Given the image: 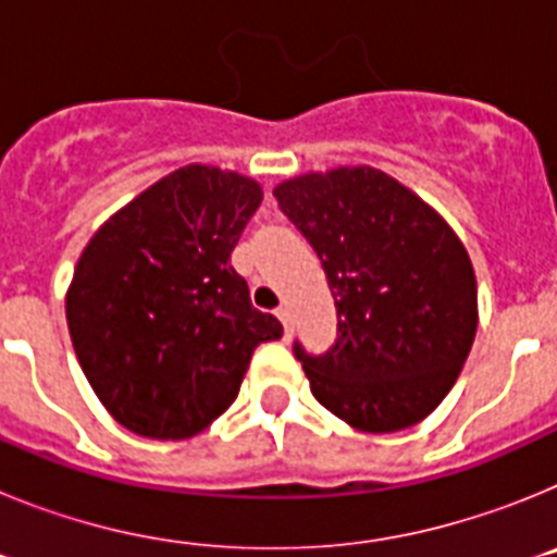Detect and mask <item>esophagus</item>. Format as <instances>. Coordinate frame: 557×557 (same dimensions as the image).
I'll use <instances>...</instances> for the list:
<instances>
[{
  "label": "esophagus",
  "mask_w": 557,
  "mask_h": 557,
  "mask_svg": "<svg viewBox=\"0 0 557 557\" xmlns=\"http://www.w3.org/2000/svg\"><path fill=\"white\" fill-rule=\"evenodd\" d=\"M275 314H278V321L284 323V332H293V314H289V307H278L275 309Z\"/></svg>",
  "instance_id": "obj_1"
}]
</instances>
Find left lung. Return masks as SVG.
Wrapping results in <instances>:
<instances>
[{"label": "left lung", "instance_id": "1", "mask_svg": "<svg viewBox=\"0 0 557 557\" xmlns=\"http://www.w3.org/2000/svg\"><path fill=\"white\" fill-rule=\"evenodd\" d=\"M307 236L337 307V343H295L312 396L359 432L424 421L460 376L476 334L469 250L426 200L376 166L304 172L273 189Z\"/></svg>", "mask_w": 557, "mask_h": 557}]
</instances>
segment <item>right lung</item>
Masks as SVG:
<instances>
[{
	"label": "right lung",
	"instance_id": "obj_1",
	"mask_svg": "<svg viewBox=\"0 0 557 557\" xmlns=\"http://www.w3.org/2000/svg\"><path fill=\"white\" fill-rule=\"evenodd\" d=\"M262 186L186 164L113 211L66 289L69 337L116 424L156 441L198 435L234 405L256 346L282 323L231 268Z\"/></svg>",
	"mask_w": 557,
	"mask_h": 557
}]
</instances>
